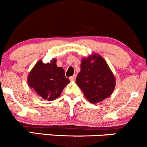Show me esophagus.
<instances>
[{
    "label": "esophagus",
    "mask_w": 147,
    "mask_h": 147,
    "mask_svg": "<svg viewBox=\"0 0 147 147\" xmlns=\"http://www.w3.org/2000/svg\"><path fill=\"white\" fill-rule=\"evenodd\" d=\"M75 78H76V75H74L73 76L69 78V80H70L71 81H74V80H75Z\"/></svg>",
    "instance_id": "obj_1"
}]
</instances>
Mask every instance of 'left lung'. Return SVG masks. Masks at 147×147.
I'll return each mask as SVG.
<instances>
[{"label":"left lung","instance_id":"left-lung-1","mask_svg":"<svg viewBox=\"0 0 147 147\" xmlns=\"http://www.w3.org/2000/svg\"><path fill=\"white\" fill-rule=\"evenodd\" d=\"M92 59L94 60V63H91ZM80 67L76 84L88 101L96 103L110 96L115 88V77L101 56L94 54L84 58Z\"/></svg>","mask_w":147,"mask_h":147}]
</instances>
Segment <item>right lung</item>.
<instances>
[{
    "label": "right lung",
    "instance_id": "1",
    "mask_svg": "<svg viewBox=\"0 0 147 147\" xmlns=\"http://www.w3.org/2000/svg\"><path fill=\"white\" fill-rule=\"evenodd\" d=\"M69 82L62 67L56 65V60L50 63L39 61L28 76V84L39 96L52 101L61 95L62 91Z\"/></svg>",
    "mask_w": 147,
    "mask_h": 147
}]
</instances>
